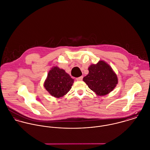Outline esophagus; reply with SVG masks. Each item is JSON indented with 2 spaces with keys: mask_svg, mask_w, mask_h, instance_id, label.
<instances>
[{
  "mask_svg": "<svg viewBox=\"0 0 150 150\" xmlns=\"http://www.w3.org/2000/svg\"><path fill=\"white\" fill-rule=\"evenodd\" d=\"M83 76H80L79 78H77L76 79L77 81H81L83 80Z\"/></svg>",
  "mask_w": 150,
  "mask_h": 150,
  "instance_id": "34e87169",
  "label": "esophagus"
}]
</instances>
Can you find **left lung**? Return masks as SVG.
Returning a JSON list of instances; mask_svg holds the SVG:
<instances>
[{"mask_svg": "<svg viewBox=\"0 0 150 150\" xmlns=\"http://www.w3.org/2000/svg\"><path fill=\"white\" fill-rule=\"evenodd\" d=\"M89 73L83 78L88 87L98 96H105L116 86L118 79L112 68L103 61L88 67Z\"/></svg>", "mask_w": 150, "mask_h": 150, "instance_id": "8db88e82", "label": "left lung"}]
</instances>
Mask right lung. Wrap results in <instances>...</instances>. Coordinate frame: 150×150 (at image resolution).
I'll return each mask as SVG.
<instances>
[{
	"label": "right lung",
	"instance_id": "add662e5",
	"mask_svg": "<svg viewBox=\"0 0 150 150\" xmlns=\"http://www.w3.org/2000/svg\"><path fill=\"white\" fill-rule=\"evenodd\" d=\"M73 83L74 79L64 70L54 67L49 71L44 87L52 96L60 98L70 90Z\"/></svg>",
	"mask_w": 150,
	"mask_h": 150
}]
</instances>
